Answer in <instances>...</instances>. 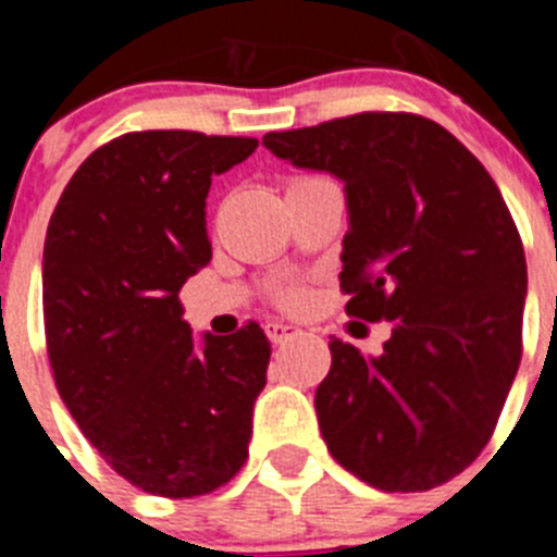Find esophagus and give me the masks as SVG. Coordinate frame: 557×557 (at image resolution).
Returning a JSON list of instances; mask_svg holds the SVG:
<instances>
[{
  "instance_id": "obj_1",
  "label": "esophagus",
  "mask_w": 557,
  "mask_h": 557,
  "mask_svg": "<svg viewBox=\"0 0 557 557\" xmlns=\"http://www.w3.org/2000/svg\"><path fill=\"white\" fill-rule=\"evenodd\" d=\"M263 330H267V335H269V341H272V344H283V341L297 338V335L302 333L297 324H288V322H267V324H263Z\"/></svg>"
}]
</instances>
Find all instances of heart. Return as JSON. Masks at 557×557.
<instances>
[{"instance_id": "obj_1", "label": "heart", "mask_w": 557, "mask_h": 557, "mask_svg": "<svg viewBox=\"0 0 557 557\" xmlns=\"http://www.w3.org/2000/svg\"><path fill=\"white\" fill-rule=\"evenodd\" d=\"M308 180H315V177H299V180H294V183H308ZM290 183V185H294ZM280 299H283L285 305H297L299 302V290H283V294H280Z\"/></svg>"}]
</instances>
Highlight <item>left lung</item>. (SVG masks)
Listing matches in <instances>:
<instances>
[{
    "mask_svg": "<svg viewBox=\"0 0 557 557\" xmlns=\"http://www.w3.org/2000/svg\"><path fill=\"white\" fill-rule=\"evenodd\" d=\"M263 147L344 183L347 313L394 322L377 358L330 341L315 388L327 449L374 488L447 483L488 444L522 358L528 263L497 183L413 113L269 133Z\"/></svg>",
    "mask_w": 557,
    "mask_h": 557,
    "instance_id": "1",
    "label": "left lung"
}]
</instances>
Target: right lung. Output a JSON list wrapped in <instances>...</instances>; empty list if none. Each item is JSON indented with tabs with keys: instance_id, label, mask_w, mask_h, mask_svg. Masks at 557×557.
<instances>
[{
	"instance_id": "add662e5",
	"label": "right lung",
	"mask_w": 557,
	"mask_h": 557,
	"mask_svg": "<svg viewBox=\"0 0 557 557\" xmlns=\"http://www.w3.org/2000/svg\"><path fill=\"white\" fill-rule=\"evenodd\" d=\"M258 138L147 129L85 158L44 244V322L60 399L124 480L199 497L247 460L272 347L258 324L191 333L177 294L210 260L205 199Z\"/></svg>"
}]
</instances>
